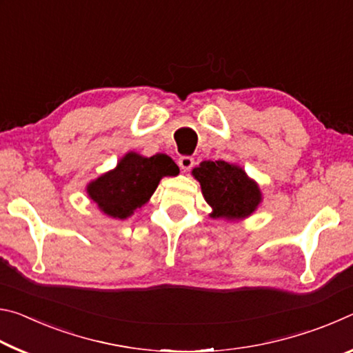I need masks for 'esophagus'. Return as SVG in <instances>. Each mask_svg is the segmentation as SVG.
Returning <instances> with one entry per match:
<instances>
[{"label":"esophagus","instance_id":"1","mask_svg":"<svg viewBox=\"0 0 353 353\" xmlns=\"http://www.w3.org/2000/svg\"><path fill=\"white\" fill-rule=\"evenodd\" d=\"M179 166H181V170L183 172L190 171L194 166V159L190 157V155H182V157L179 159Z\"/></svg>","mask_w":353,"mask_h":353}]
</instances>
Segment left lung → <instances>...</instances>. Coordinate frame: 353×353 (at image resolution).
Returning <instances> with one entry per match:
<instances>
[{
  "mask_svg": "<svg viewBox=\"0 0 353 353\" xmlns=\"http://www.w3.org/2000/svg\"><path fill=\"white\" fill-rule=\"evenodd\" d=\"M191 174L201 183L204 199L212 207L213 219H246L256 212L263 201L259 183L236 163L205 160Z\"/></svg>",
  "mask_w": 353,
  "mask_h": 353,
  "instance_id": "obj_1",
  "label": "left lung"
}]
</instances>
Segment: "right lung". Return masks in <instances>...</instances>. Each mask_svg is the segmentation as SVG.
<instances>
[{"mask_svg":"<svg viewBox=\"0 0 353 353\" xmlns=\"http://www.w3.org/2000/svg\"><path fill=\"white\" fill-rule=\"evenodd\" d=\"M177 174L179 166L170 155L145 157L130 151L118 160L115 168L88 183L87 194L105 216L126 219L151 199L163 177Z\"/></svg>","mask_w":353,"mask_h":353,"instance_id":"add662e5","label":"right lung"}]
</instances>
